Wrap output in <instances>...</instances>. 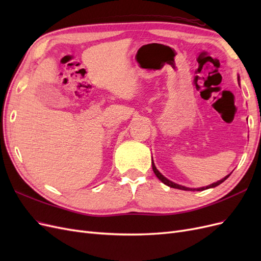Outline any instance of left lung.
Returning <instances> with one entry per match:
<instances>
[{
    "mask_svg": "<svg viewBox=\"0 0 261 261\" xmlns=\"http://www.w3.org/2000/svg\"><path fill=\"white\" fill-rule=\"evenodd\" d=\"M238 81H239V84H240V76H238ZM152 162V170H153V172H154V174L156 175V177L159 178L163 184H165V185H168L169 187H172V188H177V189H181V191H197V192H200V191H204V189H208V188H213V187H216V186H218V185H220L221 183H223V181L231 175V173L228 175H226L225 177H223L222 179H220V180H218V181H216V183H212V184H210V185H208V186H206V187H199V188H189V187H185V186H181V185H178V184H176V183H174V181H172V180H170V179H168L167 177L165 176H163L161 173L158 171V169L155 168V165H154V162H153V160H151Z\"/></svg>",
    "mask_w": 261,
    "mask_h": 261,
    "instance_id": "left-lung-1",
    "label": "left lung"
}]
</instances>
